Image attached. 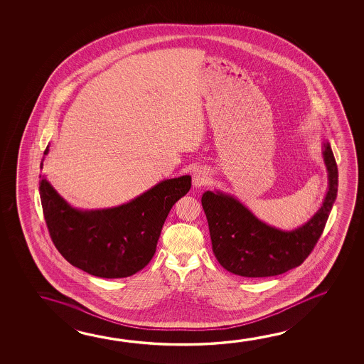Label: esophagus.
I'll return each mask as SVG.
<instances>
[{
  "mask_svg": "<svg viewBox=\"0 0 364 364\" xmlns=\"http://www.w3.org/2000/svg\"><path fill=\"white\" fill-rule=\"evenodd\" d=\"M209 180H210L209 173L203 167H199L193 173V186L194 188H202L204 185L208 184Z\"/></svg>",
  "mask_w": 364,
  "mask_h": 364,
  "instance_id": "1",
  "label": "esophagus"
}]
</instances>
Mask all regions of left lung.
<instances>
[{
	"instance_id": "obj_1",
	"label": "left lung",
	"mask_w": 364,
	"mask_h": 364,
	"mask_svg": "<svg viewBox=\"0 0 364 364\" xmlns=\"http://www.w3.org/2000/svg\"><path fill=\"white\" fill-rule=\"evenodd\" d=\"M321 155L328 171V191L315 215L293 230L262 222L231 194L220 191L203 194L212 249L223 268L245 278H264L283 274L306 260L321 236L338 196V166L325 138Z\"/></svg>"
}]
</instances>
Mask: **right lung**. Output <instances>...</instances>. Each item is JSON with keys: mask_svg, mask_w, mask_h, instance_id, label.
Returning <instances> with one entry per match:
<instances>
[{"mask_svg": "<svg viewBox=\"0 0 364 364\" xmlns=\"http://www.w3.org/2000/svg\"><path fill=\"white\" fill-rule=\"evenodd\" d=\"M48 152L47 147L44 155ZM39 178L43 213L57 250L73 267L110 279L136 274L151 262L168 212L191 186V175H183L117 207L80 209L60 197L46 175Z\"/></svg>", "mask_w": 364, "mask_h": 364, "instance_id": "right-lung-1", "label": "right lung"}]
</instances>
